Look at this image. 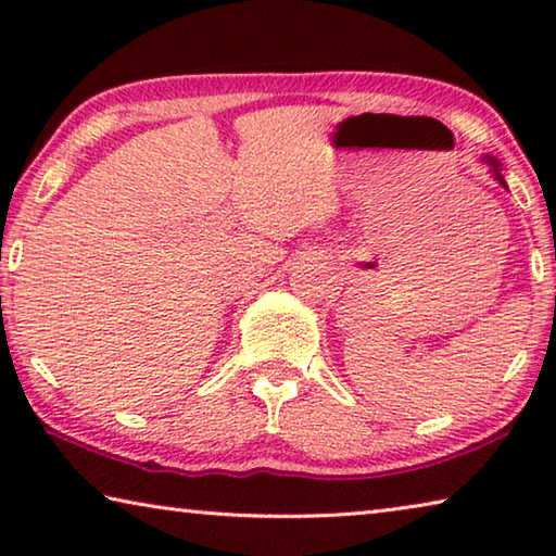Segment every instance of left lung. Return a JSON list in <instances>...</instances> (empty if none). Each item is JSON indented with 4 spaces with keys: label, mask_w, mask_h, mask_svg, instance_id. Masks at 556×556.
<instances>
[{
    "label": "left lung",
    "mask_w": 556,
    "mask_h": 556,
    "mask_svg": "<svg viewBox=\"0 0 556 556\" xmlns=\"http://www.w3.org/2000/svg\"><path fill=\"white\" fill-rule=\"evenodd\" d=\"M481 162H485L488 166H491V174H493V178L497 184H501L503 188H507V184H505V176H503V168H501V162H497V159H493L491 154H485V156H481Z\"/></svg>",
    "instance_id": "1"
}]
</instances>
